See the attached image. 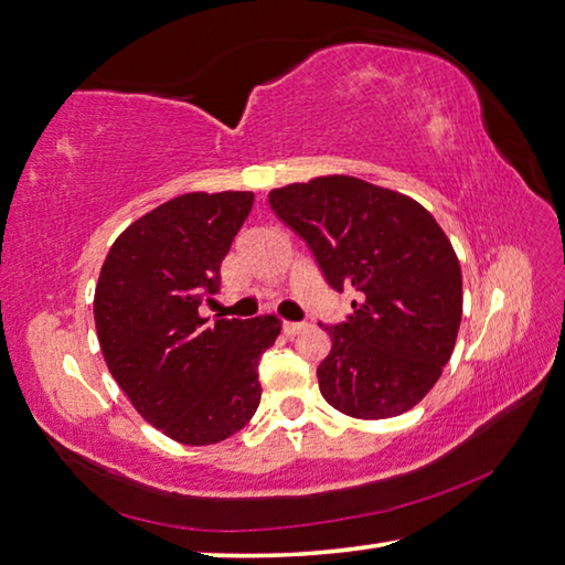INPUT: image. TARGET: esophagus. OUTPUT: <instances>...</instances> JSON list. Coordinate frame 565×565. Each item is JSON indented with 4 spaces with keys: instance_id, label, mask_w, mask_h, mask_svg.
Masks as SVG:
<instances>
[{
    "instance_id": "34e87169",
    "label": "esophagus",
    "mask_w": 565,
    "mask_h": 565,
    "mask_svg": "<svg viewBox=\"0 0 565 565\" xmlns=\"http://www.w3.org/2000/svg\"><path fill=\"white\" fill-rule=\"evenodd\" d=\"M300 330H305V322H282L285 334H298Z\"/></svg>"
}]
</instances>
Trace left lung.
Masks as SVG:
<instances>
[{
	"label": "left lung",
	"mask_w": 565,
	"mask_h": 565,
	"mask_svg": "<svg viewBox=\"0 0 565 565\" xmlns=\"http://www.w3.org/2000/svg\"><path fill=\"white\" fill-rule=\"evenodd\" d=\"M273 211L310 245L348 322L330 324L320 392L354 419H390L441 377L461 324V267L447 233L414 198L352 175L275 188Z\"/></svg>",
	"instance_id": "1"
}]
</instances>
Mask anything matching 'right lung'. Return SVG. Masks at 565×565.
Here are the masks:
<instances>
[{
  "label": "right lung",
  "mask_w": 565,
  "mask_h": 565,
  "mask_svg": "<svg viewBox=\"0 0 565 565\" xmlns=\"http://www.w3.org/2000/svg\"><path fill=\"white\" fill-rule=\"evenodd\" d=\"M250 191L183 193L116 237L94 292L108 372L141 417L205 447L241 431L260 404L257 362L282 330L275 315L201 318L221 263L250 213Z\"/></svg>",
  "instance_id": "right-lung-1"
}]
</instances>
